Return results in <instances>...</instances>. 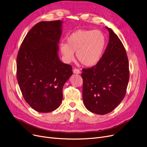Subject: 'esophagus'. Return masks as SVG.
Instances as JSON below:
<instances>
[{"mask_svg":"<svg viewBox=\"0 0 147 147\" xmlns=\"http://www.w3.org/2000/svg\"><path fill=\"white\" fill-rule=\"evenodd\" d=\"M73 73H74V74H79L81 73V72H80V71L79 70V69H78V68H74V69H73Z\"/></svg>","mask_w":147,"mask_h":147,"instance_id":"34e87169","label":"esophagus"}]
</instances>
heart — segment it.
<instances>
[{
	"label": "heart",
	"instance_id": "1",
	"mask_svg": "<svg viewBox=\"0 0 147 147\" xmlns=\"http://www.w3.org/2000/svg\"><path fill=\"white\" fill-rule=\"evenodd\" d=\"M106 37L99 30L80 29L75 31L67 38V43L62 42L59 49L66 61L76 57L84 66L96 64L101 59L105 47Z\"/></svg>",
	"mask_w": 147,
	"mask_h": 147
}]
</instances>
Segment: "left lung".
Returning a JSON list of instances; mask_svg holds the SVG:
<instances>
[{
  "instance_id": "obj_1",
  "label": "left lung",
  "mask_w": 147,
  "mask_h": 147,
  "mask_svg": "<svg viewBox=\"0 0 147 147\" xmlns=\"http://www.w3.org/2000/svg\"><path fill=\"white\" fill-rule=\"evenodd\" d=\"M109 42L101 59L94 67L83 69V100L90 112H111L124 98L129 79L126 50L118 36L109 27Z\"/></svg>"
}]
</instances>
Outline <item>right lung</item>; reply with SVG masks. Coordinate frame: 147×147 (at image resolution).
<instances>
[{"label":"right lung","instance_id":"obj_1","mask_svg":"<svg viewBox=\"0 0 147 147\" xmlns=\"http://www.w3.org/2000/svg\"><path fill=\"white\" fill-rule=\"evenodd\" d=\"M63 22H38L27 33L18 51L17 77L25 101L40 113L57 109L63 88L73 74L72 67L62 63L58 44Z\"/></svg>","mask_w":147,"mask_h":147}]
</instances>
